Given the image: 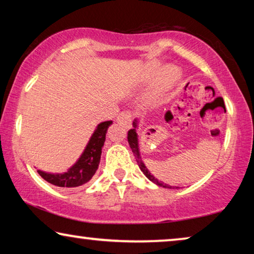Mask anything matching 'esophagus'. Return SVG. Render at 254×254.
<instances>
[{
  "label": "esophagus",
  "instance_id": "1",
  "mask_svg": "<svg viewBox=\"0 0 254 254\" xmlns=\"http://www.w3.org/2000/svg\"><path fill=\"white\" fill-rule=\"evenodd\" d=\"M117 121L120 125H124L126 128H130L131 127V114L128 111H124L121 112L119 116L117 118Z\"/></svg>",
  "mask_w": 254,
  "mask_h": 254
}]
</instances>
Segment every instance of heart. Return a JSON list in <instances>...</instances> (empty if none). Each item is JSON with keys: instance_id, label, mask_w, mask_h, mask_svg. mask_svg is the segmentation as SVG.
<instances>
[{"instance_id": "obj_1", "label": "heart", "mask_w": 254, "mask_h": 254, "mask_svg": "<svg viewBox=\"0 0 254 254\" xmlns=\"http://www.w3.org/2000/svg\"><path fill=\"white\" fill-rule=\"evenodd\" d=\"M159 70H161V65L158 64H152L151 67L152 75L157 74ZM179 76L180 74L178 69H176L175 67L165 68L161 74V76L158 77L157 82H156L155 88L151 92V98L154 100H161L163 98V96H164L165 93L176 84L177 81L179 79Z\"/></svg>"}]
</instances>
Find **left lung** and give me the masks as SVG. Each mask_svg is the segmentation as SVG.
I'll use <instances>...</instances> for the list:
<instances>
[{"mask_svg": "<svg viewBox=\"0 0 254 254\" xmlns=\"http://www.w3.org/2000/svg\"><path fill=\"white\" fill-rule=\"evenodd\" d=\"M133 126H134L133 129L128 130L127 140H128V143H129V147L131 149V151H133V154L135 156V159H136L138 168L141 169V171L144 173L145 177H147L149 180H151L152 183H155L156 185L163 186V187H165V189H179V187H177V186H170V185H166V184H164V183H159L158 180L156 179L150 172H149V170L145 168L144 163L142 162V159H141L140 149H138V140H137V134H136V128H137V120L136 119L133 121Z\"/></svg>", "mask_w": 254, "mask_h": 254, "instance_id": "8db88e82", "label": "left lung"}]
</instances>
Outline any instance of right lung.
<instances>
[{"label":"right lung","mask_w":254,"mask_h":254,"mask_svg":"<svg viewBox=\"0 0 254 254\" xmlns=\"http://www.w3.org/2000/svg\"><path fill=\"white\" fill-rule=\"evenodd\" d=\"M112 125V121H104L96 127L92 136L78 158V161L64 173H47L38 170V173L52 185L71 189L84 185L92 178L100 162L102 148L105 142L107 128Z\"/></svg>","instance_id":"add662e5"}]
</instances>
